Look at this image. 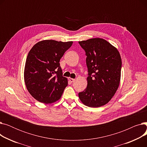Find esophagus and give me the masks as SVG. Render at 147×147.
Here are the masks:
<instances>
[{
	"label": "esophagus",
	"instance_id": "1",
	"mask_svg": "<svg viewBox=\"0 0 147 147\" xmlns=\"http://www.w3.org/2000/svg\"><path fill=\"white\" fill-rule=\"evenodd\" d=\"M68 80L69 81V82L73 83V82H74L75 81V79H72V78H68Z\"/></svg>",
	"mask_w": 147,
	"mask_h": 147
}]
</instances>
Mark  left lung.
Segmentation results:
<instances>
[{
	"instance_id": "1",
	"label": "left lung",
	"mask_w": 147,
	"mask_h": 147,
	"mask_svg": "<svg viewBox=\"0 0 147 147\" xmlns=\"http://www.w3.org/2000/svg\"><path fill=\"white\" fill-rule=\"evenodd\" d=\"M85 51L88 69V85L79 94L81 102L89 107L109 102L117 90L121 78V59L117 49L101 38L79 42Z\"/></svg>"
}]
</instances>
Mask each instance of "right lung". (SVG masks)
Returning a JSON list of instances; mask_svg holds the SVG:
<instances>
[{"label":"right lung","instance_id":"add662e5","mask_svg":"<svg viewBox=\"0 0 147 147\" xmlns=\"http://www.w3.org/2000/svg\"><path fill=\"white\" fill-rule=\"evenodd\" d=\"M73 42L44 40L29 51L24 68V82L30 95L44 104L61 98L68 80L63 76L59 61Z\"/></svg>","mask_w":147,"mask_h":147}]
</instances>
